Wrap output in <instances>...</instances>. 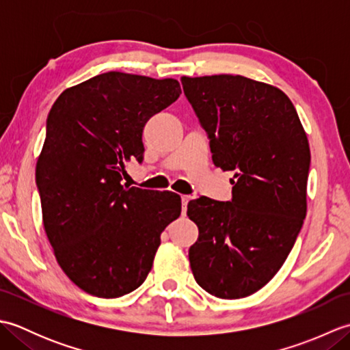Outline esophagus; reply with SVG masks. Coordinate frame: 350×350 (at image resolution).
<instances>
[{
    "label": "esophagus",
    "mask_w": 350,
    "mask_h": 350,
    "mask_svg": "<svg viewBox=\"0 0 350 350\" xmlns=\"http://www.w3.org/2000/svg\"><path fill=\"white\" fill-rule=\"evenodd\" d=\"M189 200H191V196H182V211H183V213H187V207H188Z\"/></svg>",
    "instance_id": "esophagus-1"
}]
</instances>
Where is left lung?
Listing matches in <instances>:
<instances>
[{"label":"left lung","mask_w":350,"mask_h":350,"mask_svg":"<svg viewBox=\"0 0 350 350\" xmlns=\"http://www.w3.org/2000/svg\"><path fill=\"white\" fill-rule=\"evenodd\" d=\"M211 138L215 167L234 171L232 202L188 204L198 227L189 248L198 286L221 299L256 293L280 271L307 215L310 146L280 88L241 75L182 77Z\"/></svg>","instance_id":"left-lung-1"}]
</instances>
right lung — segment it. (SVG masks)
<instances>
[{
	"mask_svg": "<svg viewBox=\"0 0 350 350\" xmlns=\"http://www.w3.org/2000/svg\"><path fill=\"white\" fill-rule=\"evenodd\" d=\"M182 93L177 79L107 72L66 88L52 105L36 163L43 227L72 282L98 298L143 284L180 197L122 185L143 159L148 118Z\"/></svg>",
	"mask_w": 350,
	"mask_h": 350,
	"instance_id": "obj_1",
	"label": "right lung"
}]
</instances>
